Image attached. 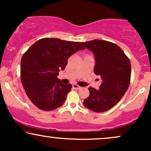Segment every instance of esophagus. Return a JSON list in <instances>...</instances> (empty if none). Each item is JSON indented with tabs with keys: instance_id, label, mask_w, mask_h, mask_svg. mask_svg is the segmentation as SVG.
<instances>
[{
	"instance_id": "obj_1",
	"label": "esophagus",
	"mask_w": 151,
	"mask_h": 151,
	"mask_svg": "<svg viewBox=\"0 0 151 151\" xmlns=\"http://www.w3.org/2000/svg\"><path fill=\"white\" fill-rule=\"evenodd\" d=\"M72 86H73L74 89H77V90H79V89H81V86H79V85H77V84H73V85H72Z\"/></svg>"
}]
</instances>
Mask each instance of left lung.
<instances>
[{"label":"left lung","mask_w":151,"mask_h":151,"mask_svg":"<svg viewBox=\"0 0 151 151\" xmlns=\"http://www.w3.org/2000/svg\"><path fill=\"white\" fill-rule=\"evenodd\" d=\"M95 58L94 73L101 77L99 89L89 87L84 105L94 112L111 109L127 91L131 81V62L117 45L101 40L82 42Z\"/></svg>","instance_id":"obj_1"}]
</instances>
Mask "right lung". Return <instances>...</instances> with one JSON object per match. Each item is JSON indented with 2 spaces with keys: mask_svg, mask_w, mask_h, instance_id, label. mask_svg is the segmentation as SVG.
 <instances>
[{
  "mask_svg": "<svg viewBox=\"0 0 151 151\" xmlns=\"http://www.w3.org/2000/svg\"><path fill=\"white\" fill-rule=\"evenodd\" d=\"M85 49L79 42L42 38L35 42L22 55L20 77L28 98L37 108L51 111L61 106L70 91L71 84H62L58 78L68 58Z\"/></svg>",
  "mask_w": 151,
  "mask_h": 151,
  "instance_id": "right-lung-1",
  "label": "right lung"
}]
</instances>
